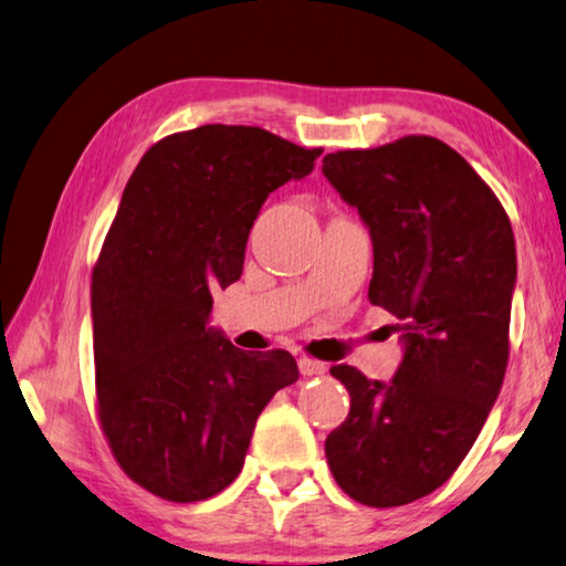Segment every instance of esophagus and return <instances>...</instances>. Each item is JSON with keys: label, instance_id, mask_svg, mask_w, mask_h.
Returning <instances> with one entry per match:
<instances>
[{"label": "esophagus", "instance_id": "esophagus-1", "mask_svg": "<svg viewBox=\"0 0 566 566\" xmlns=\"http://www.w3.org/2000/svg\"><path fill=\"white\" fill-rule=\"evenodd\" d=\"M300 371H302V376H322L324 371H326V366L322 364V361H314V358H310V356H300Z\"/></svg>", "mask_w": 566, "mask_h": 566}]
</instances>
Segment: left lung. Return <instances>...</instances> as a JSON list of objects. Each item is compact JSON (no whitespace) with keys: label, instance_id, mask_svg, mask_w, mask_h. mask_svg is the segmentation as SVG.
Listing matches in <instances>:
<instances>
[{"label":"left lung","instance_id":"left-lung-1","mask_svg":"<svg viewBox=\"0 0 566 566\" xmlns=\"http://www.w3.org/2000/svg\"><path fill=\"white\" fill-rule=\"evenodd\" d=\"M322 172L371 234L368 302L398 318L403 344L388 384L332 366L352 410L326 438V462L361 505H408L453 475L497 400L515 234L495 192L438 138L328 153Z\"/></svg>","mask_w":566,"mask_h":566}]
</instances>
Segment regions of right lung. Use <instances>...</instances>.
<instances>
[{
  "instance_id": "right-lung-1",
  "label": "right lung",
  "mask_w": 566,
  "mask_h": 566,
  "mask_svg": "<svg viewBox=\"0 0 566 566\" xmlns=\"http://www.w3.org/2000/svg\"><path fill=\"white\" fill-rule=\"evenodd\" d=\"M318 156L212 123L158 140L123 190L91 280L98 420L123 472L153 495L222 492L264 406L300 378L290 352L244 354L208 324L212 290L240 280L264 200Z\"/></svg>"
}]
</instances>
